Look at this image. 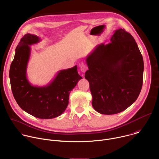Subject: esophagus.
<instances>
[{"instance_id": "1", "label": "esophagus", "mask_w": 159, "mask_h": 159, "mask_svg": "<svg viewBox=\"0 0 159 159\" xmlns=\"http://www.w3.org/2000/svg\"><path fill=\"white\" fill-rule=\"evenodd\" d=\"M87 69V66L85 64H82L80 65V71L82 72H83V73L85 72Z\"/></svg>"}]
</instances>
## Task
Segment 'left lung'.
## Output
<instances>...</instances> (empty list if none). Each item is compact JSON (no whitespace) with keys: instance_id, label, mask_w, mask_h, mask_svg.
Listing matches in <instances>:
<instances>
[{"instance_id":"1","label":"left lung","mask_w":159,"mask_h":159,"mask_svg":"<svg viewBox=\"0 0 159 159\" xmlns=\"http://www.w3.org/2000/svg\"><path fill=\"white\" fill-rule=\"evenodd\" d=\"M111 42L98 45L86 59L94 109L103 115L123 111L137 99L142 87L144 63L134 38L119 29Z\"/></svg>"}]
</instances>
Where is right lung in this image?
Listing matches in <instances>:
<instances>
[{"mask_svg": "<svg viewBox=\"0 0 159 159\" xmlns=\"http://www.w3.org/2000/svg\"><path fill=\"white\" fill-rule=\"evenodd\" d=\"M39 38L26 34L16 48L9 70L12 92L19 106L30 115L40 119H52L60 116L69 104L71 90L82 79L77 66L58 72L53 80L44 87L32 85L26 78V68L30 58V45L37 43Z\"/></svg>", "mask_w": 159, "mask_h": 159, "instance_id": "add662e5", "label": "right lung"}]
</instances>
